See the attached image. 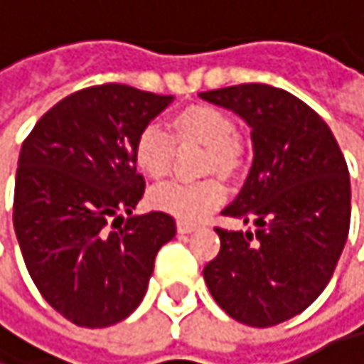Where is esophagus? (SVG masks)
<instances>
[{
	"label": "esophagus",
	"mask_w": 364,
	"mask_h": 364,
	"mask_svg": "<svg viewBox=\"0 0 364 364\" xmlns=\"http://www.w3.org/2000/svg\"><path fill=\"white\" fill-rule=\"evenodd\" d=\"M196 230H198L196 224H190V222H183V220H178V222H176V232H178V235H192V232H196Z\"/></svg>",
	"instance_id": "1"
}]
</instances>
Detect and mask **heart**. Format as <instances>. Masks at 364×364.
Instances as JSON below:
<instances>
[{
  "label": "heart",
  "instance_id": "b5f03b06",
  "mask_svg": "<svg viewBox=\"0 0 364 364\" xmlns=\"http://www.w3.org/2000/svg\"><path fill=\"white\" fill-rule=\"evenodd\" d=\"M172 138L161 129L149 125L144 127L132 149L136 168L153 178H164L174 159V144H198L205 146L203 170L218 172L220 176H235L245 164V142L235 132L232 117L211 104H192L176 110L170 117ZM226 198V190L220 181L207 178L200 183H164L155 188L149 196L157 211L174 215L178 220L198 222L218 209Z\"/></svg>",
  "mask_w": 364,
  "mask_h": 364
}]
</instances>
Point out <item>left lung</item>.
Masks as SVG:
<instances>
[{
	"label": "left lung",
	"mask_w": 364,
	"mask_h": 364,
	"mask_svg": "<svg viewBox=\"0 0 364 364\" xmlns=\"http://www.w3.org/2000/svg\"><path fill=\"white\" fill-rule=\"evenodd\" d=\"M200 97L252 129V170L222 213L258 228H215L222 247L205 282L237 322L282 324L322 294L339 262L352 213L348 164L324 119L284 89L250 82Z\"/></svg>",
	"instance_id": "left-lung-1"
}]
</instances>
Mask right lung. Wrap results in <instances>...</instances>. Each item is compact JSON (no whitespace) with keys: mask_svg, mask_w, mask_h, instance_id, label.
Wrapping results in <instances>:
<instances>
[{"mask_svg":"<svg viewBox=\"0 0 364 364\" xmlns=\"http://www.w3.org/2000/svg\"><path fill=\"white\" fill-rule=\"evenodd\" d=\"M172 100L117 82L80 89L57 102L21 146V254L46 303L76 326L125 320L146 292L159 247L176 232L161 211L132 215L144 194L134 140Z\"/></svg>","mask_w":364,"mask_h":364,"instance_id":"1","label":"right lung"}]
</instances>
